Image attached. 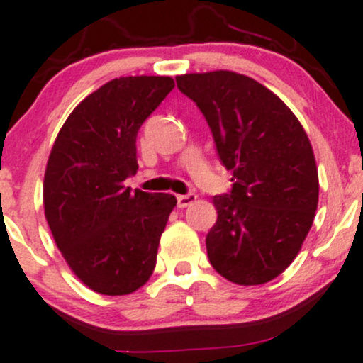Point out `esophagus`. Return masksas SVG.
I'll use <instances>...</instances> for the list:
<instances>
[{
	"label": "esophagus",
	"mask_w": 363,
	"mask_h": 363,
	"mask_svg": "<svg viewBox=\"0 0 363 363\" xmlns=\"http://www.w3.org/2000/svg\"><path fill=\"white\" fill-rule=\"evenodd\" d=\"M194 200H196V194H194V193L179 194V196H177V206H179V208H186V206H189Z\"/></svg>",
	"instance_id": "34e87169"
}]
</instances>
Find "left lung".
Returning a JSON list of instances; mask_svg holds the SVG:
<instances>
[{"label": "left lung", "instance_id": "left-lung-1", "mask_svg": "<svg viewBox=\"0 0 363 363\" xmlns=\"http://www.w3.org/2000/svg\"><path fill=\"white\" fill-rule=\"evenodd\" d=\"M212 130L218 160L233 172L213 198L206 234L210 264L241 286L264 284L296 258L313 224L318 175L312 145L272 91L229 70L175 77Z\"/></svg>", "mask_w": 363, "mask_h": 363}]
</instances>
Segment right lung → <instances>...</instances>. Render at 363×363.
<instances>
[{
    "label": "right lung",
    "mask_w": 363,
    "mask_h": 363,
    "mask_svg": "<svg viewBox=\"0 0 363 363\" xmlns=\"http://www.w3.org/2000/svg\"><path fill=\"white\" fill-rule=\"evenodd\" d=\"M174 89L170 77L139 75L106 82L72 111L46 165L45 215L74 274L93 291L121 296L153 274L175 196L130 189L136 139Z\"/></svg>",
    "instance_id": "1"
}]
</instances>
